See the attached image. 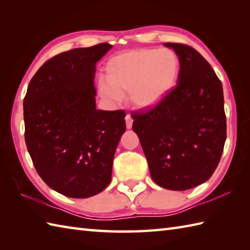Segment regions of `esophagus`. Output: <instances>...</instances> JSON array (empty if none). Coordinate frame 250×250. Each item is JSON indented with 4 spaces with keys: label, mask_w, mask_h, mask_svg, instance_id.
Here are the masks:
<instances>
[{
    "label": "esophagus",
    "mask_w": 250,
    "mask_h": 250,
    "mask_svg": "<svg viewBox=\"0 0 250 250\" xmlns=\"http://www.w3.org/2000/svg\"><path fill=\"white\" fill-rule=\"evenodd\" d=\"M125 125H126V129L132 128V125H133V119L131 118L130 115L125 116Z\"/></svg>",
    "instance_id": "obj_1"
}]
</instances>
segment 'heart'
<instances>
[{
    "label": "heart",
    "instance_id": "obj_1",
    "mask_svg": "<svg viewBox=\"0 0 250 250\" xmlns=\"http://www.w3.org/2000/svg\"><path fill=\"white\" fill-rule=\"evenodd\" d=\"M179 59L169 49H136L119 54L106 64V81L98 83L101 98L119 103L129 92L135 108L147 109L161 103L175 88Z\"/></svg>",
    "mask_w": 250,
    "mask_h": 250
}]
</instances>
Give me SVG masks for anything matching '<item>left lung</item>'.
Returning a JSON list of instances; mask_svg holds the SVG:
<instances>
[{
	"instance_id": "left-lung-1",
	"label": "left lung",
	"mask_w": 250,
	"mask_h": 250,
	"mask_svg": "<svg viewBox=\"0 0 250 250\" xmlns=\"http://www.w3.org/2000/svg\"><path fill=\"white\" fill-rule=\"evenodd\" d=\"M178 56L177 86L156 107L133 116L153 182L184 191L210 178L227 139L222 84L192 47L164 43Z\"/></svg>"
}]
</instances>
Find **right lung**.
Masks as SVG:
<instances>
[{
  "label": "right lung",
  "mask_w": 250,
  "mask_h": 250,
  "mask_svg": "<svg viewBox=\"0 0 250 250\" xmlns=\"http://www.w3.org/2000/svg\"><path fill=\"white\" fill-rule=\"evenodd\" d=\"M111 47L102 43L51 58L32 77L23 100L24 139L36 172L68 198L86 199L107 187L125 131V110L95 106V64Z\"/></svg>",
  "instance_id": "add662e5"
}]
</instances>
